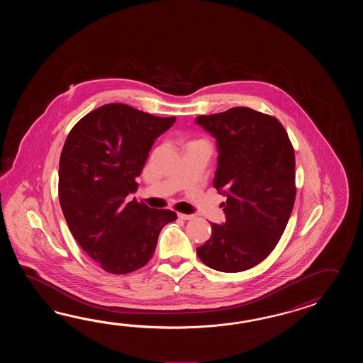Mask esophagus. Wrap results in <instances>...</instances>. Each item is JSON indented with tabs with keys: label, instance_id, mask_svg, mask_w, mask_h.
<instances>
[{
	"label": "esophagus",
	"instance_id": "34e87169",
	"mask_svg": "<svg viewBox=\"0 0 363 363\" xmlns=\"http://www.w3.org/2000/svg\"><path fill=\"white\" fill-rule=\"evenodd\" d=\"M178 216L180 219H183V220H192L194 216L192 214H184V213H178Z\"/></svg>",
	"mask_w": 363,
	"mask_h": 363
}]
</instances>
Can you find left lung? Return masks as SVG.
Segmentation results:
<instances>
[{
  "label": "left lung",
  "instance_id": "left-lung-1",
  "mask_svg": "<svg viewBox=\"0 0 363 363\" xmlns=\"http://www.w3.org/2000/svg\"><path fill=\"white\" fill-rule=\"evenodd\" d=\"M196 123L216 139L213 184L227 197L225 223H211V238L197 255L222 272L252 269L277 247L294 210L292 143L277 118L253 108L197 116Z\"/></svg>",
  "mask_w": 363,
  "mask_h": 363
}]
</instances>
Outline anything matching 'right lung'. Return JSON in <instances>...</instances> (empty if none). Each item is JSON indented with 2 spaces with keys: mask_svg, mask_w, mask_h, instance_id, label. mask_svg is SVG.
I'll list each match as a JSON object with an SVG mask.
<instances>
[{
  "mask_svg": "<svg viewBox=\"0 0 363 363\" xmlns=\"http://www.w3.org/2000/svg\"><path fill=\"white\" fill-rule=\"evenodd\" d=\"M175 121L108 104L83 116L65 141L58 171L63 216L77 244L110 274L145 266L160 232L177 219L171 210L125 201L155 139Z\"/></svg>",
  "mask_w": 363,
  "mask_h": 363,
  "instance_id": "1",
  "label": "right lung"
}]
</instances>
